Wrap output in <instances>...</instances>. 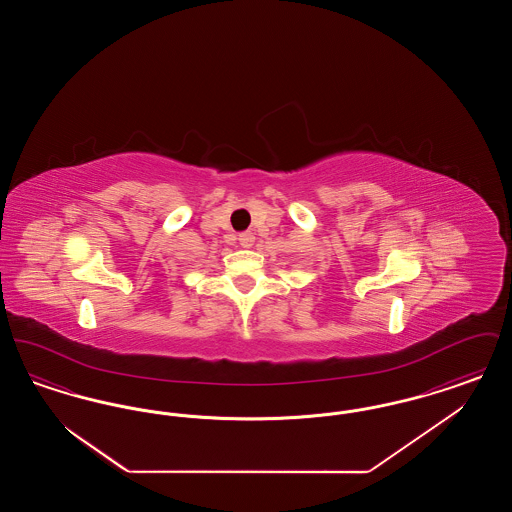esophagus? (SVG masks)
Returning <instances> with one entry per match:
<instances>
[{"label": "esophagus", "mask_w": 512, "mask_h": 512, "mask_svg": "<svg viewBox=\"0 0 512 512\" xmlns=\"http://www.w3.org/2000/svg\"><path fill=\"white\" fill-rule=\"evenodd\" d=\"M238 240H240L242 247H251L253 242H255V236H253V232H242Z\"/></svg>", "instance_id": "esophagus-1"}]
</instances>
